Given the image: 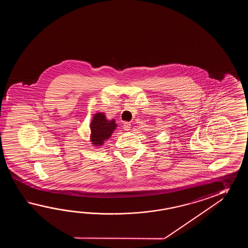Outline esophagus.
Masks as SVG:
<instances>
[{
  "mask_svg": "<svg viewBox=\"0 0 248 248\" xmlns=\"http://www.w3.org/2000/svg\"><path fill=\"white\" fill-rule=\"evenodd\" d=\"M123 128H124V130H126V131L130 130V128H131V124H130L129 122H125V123H123Z\"/></svg>",
  "mask_w": 248,
  "mask_h": 248,
  "instance_id": "obj_1",
  "label": "esophagus"
}]
</instances>
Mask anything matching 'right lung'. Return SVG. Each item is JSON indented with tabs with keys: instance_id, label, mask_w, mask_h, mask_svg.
Instances as JSON below:
<instances>
[{
	"instance_id": "right-lung-1",
	"label": "right lung",
	"mask_w": 248,
	"mask_h": 248,
	"mask_svg": "<svg viewBox=\"0 0 248 248\" xmlns=\"http://www.w3.org/2000/svg\"><path fill=\"white\" fill-rule=\"evenodd\" d=\"M115 120H107L104 112H96L90 122V142L95 147H100L111 137L116 129Z\"/></svg>"
}]
</instances>
